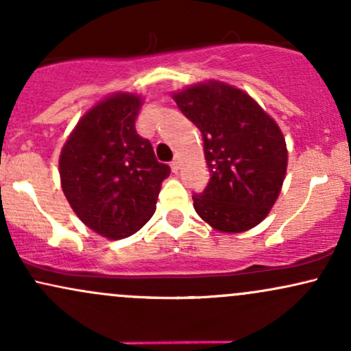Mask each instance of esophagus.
I'll use <instances>...</instances> for the list:
<instances>
[{"label":"esophagus","instance_id":"34e87169","mask_svg":"<svg viewBox=\"0 0 351 351\" xmlns=\"http://www.w3.org/2000/svg\"><path fill=\"white\" fill-rule=\"evenodd\" d=\"M170 167H171V171H173V173H178V170H180L178 160H173V162L170 163Z\"/></svg>","mask_w":351,"mask_h":351}]
</instances>
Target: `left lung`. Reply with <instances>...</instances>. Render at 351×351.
<instances>
[{
	"label": "left lung",
	"mask_w": 351,
	"mask_h": 351,
	"mask_svg": "<svg viewBox=\"0 0 351 351\" xmlns=\"http://www.w3.org/2000/svg\"><path fill=\"white\" fill-rule=\"evenodd\" d=\"M199 128L211 173L193 196L199 217L221 232H243L269 215L287 171L279 125L241 88L209 80L173 94Z\"/></svg>",
	"instance_id": "obj_1"
}]
</instances>
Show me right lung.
<instances>
[{
	"mask_svg": "<svg viewBox=\"0 0 351 351\" xmlns=\"http://www.w3.org/2000/svg\"><path fill=\"white\" fill-rule=\"evenodd\" d=\"M140 106L138 95H110L79 120L60 152V186L71 208L108 239H123L147 224L171 171L136 132Z\"/></svg>",
	"mask_w": 351,
	"mask_h": 351,
	"instance_id": "obj_1",
	"label": "right lung"
}]
</instances>
